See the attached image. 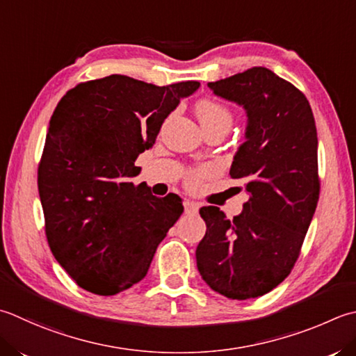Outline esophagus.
<instances>
[{
  "label": "esophagus",
  "instance_id": "esophagus-1",
  "mask_svg": "<svg viewBox=\"0 0 356 356\" xmlns=\"http://www.w3.org/2000/svg\"><path fill=\"white\" fill-rule=\"evenodd\" d=\"M184 207H185V211L188 213V214H194V213H197L199 211V204L197 202H193V200H185L184 202Z\"/></svg>",
  "mask_w": 356,
  "mask_h": 356
}]
</instances>
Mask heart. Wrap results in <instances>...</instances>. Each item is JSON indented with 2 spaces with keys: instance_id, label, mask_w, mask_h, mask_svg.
Wrapping results in <instances>:
<instances>
[{
  "instance_id": "1",
  "label": "heart",
  "mask_w": 356,
  "mask_h": 356,
  "mask_svg": "<svg viewBox=\"0 0 356 356\" xmlns=\"http://www.w3.org/2000/svg\"><path fill=\"white\" fill-rule=\"evenodd\" d=\"M196 114L202 123L204 129L211 128H224L229 129L233 124V113L229 111L224 103L216 100H200L196 104ZM213 170L204 166V168L190 171L186 176V185L190 188H196L202 179L211 176Z\"/></svg>"
}]
</instances>
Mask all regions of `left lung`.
Instances as JSON below:
<instances>
[{
	"mask_svg": "<svg viewBox=\"0 0 356 356\" xmlns=\"http://www.w3.org/2000/svg\"><path fill=\"white\" fill-rule=\"evenodd\" d=\"M208 86L247 111V140L229 176L250 199L233 220L218 207L200 208L207 233L197 270L214 291L242 301L277 287L301 253L319 199L316 124L301 90L267 67Z\"/></svg>",
	"mask_w": 356,
	"mask_h": 356,
	"instance_id": "8db88e82",
	"label": "left lung"
}]
</instances>
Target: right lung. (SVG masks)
<instances>
[{"label": "right lung", "mask_w": 356, "mask_h": 356, "mask_svg": "<svg viewBox=\"0 0 356 356\" xmlns=\"http://www.w3.org/2000/svg\"><path fill=\"white\" fill-rule=\"evenodd\" d=\"M199 86H156L114 74L79 83L58 102L38 165V193L51 252L81 289L111 296L142 281L184 213L177 194L160 199L129 180L165 118Z\"/></svg>", "instance_id": "add662e5"}]
</instances>
